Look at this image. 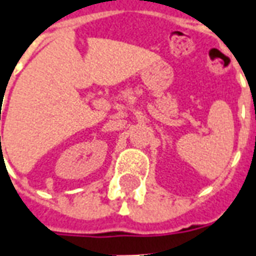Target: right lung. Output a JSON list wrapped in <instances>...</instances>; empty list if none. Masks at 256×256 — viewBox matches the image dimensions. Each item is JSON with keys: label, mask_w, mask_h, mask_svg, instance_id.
<instances>
[{"label": "right lung", "mask_w": 256, "mask_h": 256, "mask_svg": "<svg viewBox=\"0 0 256 256\" xmlns=\"http://www.w3.org/2000/svg\"><path fill=\"white\" fill-rule=\"evenodd\" d=\"M0 138H1V137H0Z\"/></svg>", "instance_id": "right-lung-1"}]
</instances>
